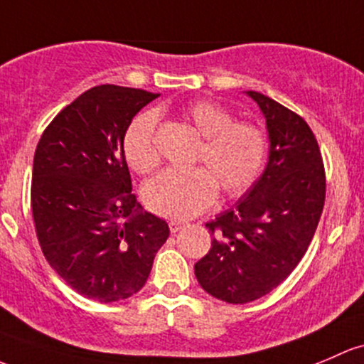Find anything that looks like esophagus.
<instances>
[{"label": "esophagus", "instance_id": "esophagus-1", "mask_svg": "<svg viewBox=\"0 0 364 364\" xmlns=\"http://www.w3.org/2000/svg\"><path fill=\"white\" fill-rule=\"evenodd\" d=\"M169 228H171V233H178L181 228H185V223H183V221L172 220L169 221Z\"/></svg>", "mask_w": 364, "mask_h": 364}]
</instances>
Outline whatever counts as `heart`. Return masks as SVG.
<instances>
[{"instance_id":"obj_1","label":"heart","mask_w":364,"mask_h":364,"mask_svg":"<svg viewBox=\"0 0 364 364\" xmlns=\"http://www.w3.org/2000/svg\"><path fill=\"white\" fill-rule=\"evenodd\" d=\"M185 118L202 136L193 169H167L144 186V204L171 220H190L216 200L218 190L239 198L255 186L265 169L269 137L252 122H235L233 114L213 101L192 102ZM156 117L137 114L124 136L125 162L137 174H151L160 164L155 141Z\"/></svg>"}]
</instances>
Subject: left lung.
<instances>
[{"instance_id": "obj_1", "label": "left lung", "mask_w": 364, "mask_h": 364, "mask_svg": "<svg viewBox=\"0 0 364 364\" xmlns=\"http://www.w3.org/2000/svg\"><path fill=\"white\" fill-rule=\"evenodd\" d=\"M267 118V169L235 208L205 223L211 250L195 275L211 296L250 304L277 288L311 244L326 198L323 156L312 129L298 113L250 90Z\"/></svg>"}]
</instances>
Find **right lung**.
I'll use <instances>...</instances> for the list:
<instances>
[{
    "instance_id": "1",
    "label": "right lung",
    "mask_w": 364,
    "mask_h": 364,
    "mask_svg": "<svg viewBox=\"0 0 364 364\" xmlns=\"http://www.w3.org/2000/svg\"><path fill=\"white\" fill-rule=\"evenodd\" d=\"M159 95L94 87L55 114L34 151L31 211L43 256L101 304L139 291L169 237L166 221L141 211L122 150L132 118Z\"/></svg>"
}]
</instances>
